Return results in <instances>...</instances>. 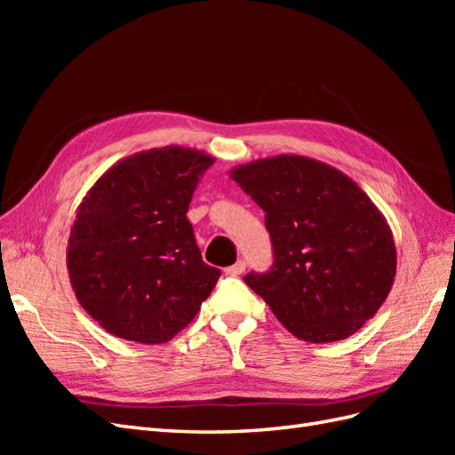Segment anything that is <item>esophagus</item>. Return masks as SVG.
<instances>
[{"mask_svg":"<svg viewBox=\"0 0 455 455\" xmlns=\"http://www.w3.org/2000/svg\"><path fill=\"white\" fill-rule=\"evenodd\" d=\"M244 267H246V264H244L243 259H239V261H235V264H233V266L226 267L224 271H226V275H229V277H237V275H241V273L244 271Z\"/></svg>","mask_w":455,"mask_h":455,"instance_id":"obj_1","label":"esophagus"}]
</instances>
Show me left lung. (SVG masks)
I'll return each instance as SVG.
<instances>
[{
  "label": "left lung",
  "mask_w": 455,
  "mask_h": 455,
  "mask_svg": "<svg viewBox=\"0 0 455 455\" xmlns=\"http://www.w3.org/2000/svg\"><path fill=\"white\" fill-rule=\"evenodd\" d=\"M266 212L275 261L244 283L288 332L309 343L355 334L387 299L396 275L393 231L347 174L304 156L229 171Z\"/></svg>",
  "instance_id": "left-lung-1"
}]
</instances>
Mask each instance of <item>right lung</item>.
Masks as SVG:
<instances>
[{"label":"right lung","instance_id":"1","mask_svg":"<svg viewBox=\"0 0 455 455\" xmlns=\"http://www.w3.org/2000/svg\"><path fill=\"white\" fill-rule=\"evenodd\" d=\"M204 151L164 146L109 167L77 206L66 249L76 298L106 332L159 346L184 330L220 269L206 266L186 216Z\"/></svg>","mask_w":455,"mask_h":455}]
</instances>
